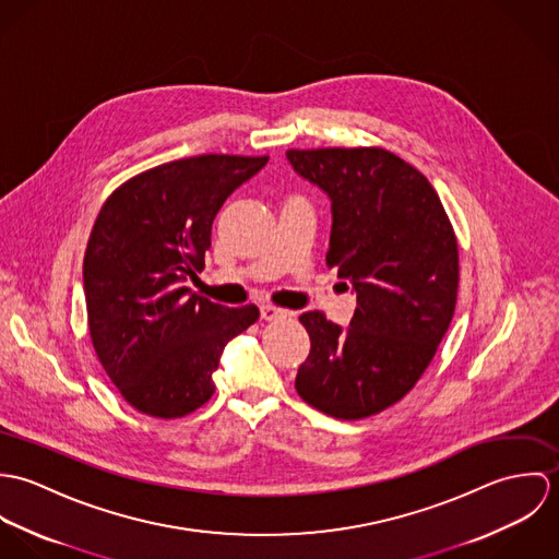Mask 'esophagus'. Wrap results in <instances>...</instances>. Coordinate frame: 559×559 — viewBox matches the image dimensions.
Segmentation results:
<instances>
[{
    "label": "esophagus",
    "instance_id": "obj_1",
    "mask_svg": "<svg viewBox=\"0 0 559 559\" xmlns=\"http://www.w3.org/2000/svg\"><path fill=\"white\" fill-rule=\"evenodd\" d=\"M260 317L264 320H277L288 317V312H286V310H282V308H277V306L264 304V306H260Z\"/></svg>",
    "mask_w": 559,
    "mask_h": 559
}]
</instances>
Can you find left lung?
Here are the masks:
<instances>
[{
	"label": "left lung",
	"mask_w": 559,
	"mask_h": 559,
	"mask_svg": "<svg viewBox=\"0 0 559 559\" xmlns=\"http://www.w3.org/2000/svg\"><path fill=\"white\" fill-rule=\"evenodd\" d=\"M293 169L331 200L326 266L350 280V326L306 312L310 355L299 396L337 419L404 399L432 361L456 308L459 242L428 178L385 148L288 151Z\"/></svg>",
	"instance_id": "obj_1"
}]
</instances>
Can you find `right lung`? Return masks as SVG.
<instances>
[{"label": "right lung", "instance_id": "1", "mask_svg": "<svg viewBox=\"0 0 559 559\" xmlns=\"http://www.w3.org/2000/svg\"><path fill=\"white\" fill-rule=\"evenodd\" d=\"M266 160H169L105 200L83 255L87 324L100 366L140 413L174 419L209 402L224 346L260 317L251 304L226 308L185 282L202 271L228 195Z\"/></svg>", "mask_w": 559, "mask_h": 559}]
</instances>
